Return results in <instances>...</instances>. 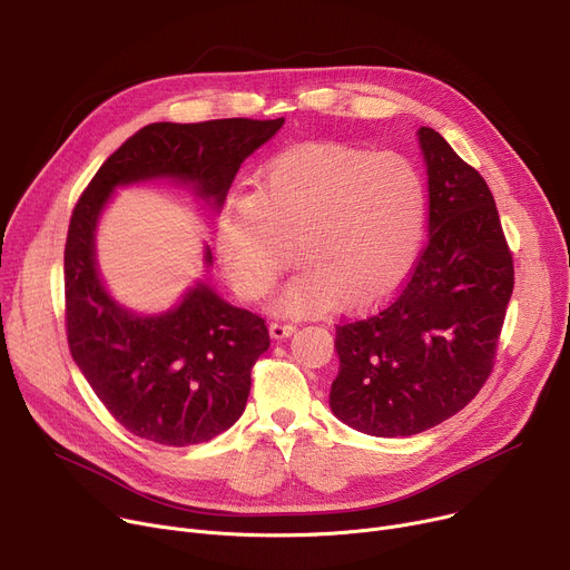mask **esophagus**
<instances>
[{"label": "esophagus", "mask_w": 570, "mask_h": 570, "mask_svg": "<svg viewBox=\"0 0 570 570\" xmlns=\"http://www.w3.org/2000/svg\"><path fill=\"white\" fill-rule=\"evenodd\" d=\"M295 333V325L293 323H284V321H273L269 323V337L273 340H286Z\"/></svg>", "instance_id": "1"}]
</instances>
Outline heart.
Listing matches in <instances>:
<instances>
[{
  "instance_id": "1",
  "label": "heart",
  "mask_w": 570,
  "mask_h": 570,
  "mask_svg": "<svg viewBox=\"0 0 570 570\" xmlns=\"http://www.w3.org/2000/svg\"><path fill=\"white\" fill-rule=\"evenodd\" d=\"M425 224L423 177L404 157L323 142L291 149L267 166L254 196L230 198L215 249L245 301L275 288L291 248L303 273L277 297V312H363L411 273Z\"/></svg>"
}]
</instances>
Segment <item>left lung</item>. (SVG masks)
<instances>
[{
    "label": "left lung",
    "mask_w": 570,
    "mask_h": 570,
    "mask_svg": "<svg viewBox=\"0 0 570 570\" xmlns=\"http://www.w3.org/2000/svg\"><path fill=\"white\" fill-rule=\"evenodd\" d=\"M428 166L430 243L379 312L337 325L331 409L372 436L421 434L481 391L513 293L492 191L445 138L417 129Z\"/></svg>",
    "instance_id": "8db88e82"
}]
</instances>
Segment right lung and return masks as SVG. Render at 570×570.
Here are the masks:
<instances>
[{
	"instance_id": "obj_1",
	"label": "right lung",
	"mask_w": 570,
	"mask_h": 570,
	"mask_svg": "<svg viewBox=\"0 0 570 570\" xmlns=\"http://www.w3.org/2000/svg\"><path fill=\"white\" fill-rule=\"evenodd\" d=\"M282 125L284 117L147 125L104 161L73 209L65 249L69 348L115 421L140 439L194 445L226 432L247 406L269 335L261 316L200 279L161 314L119 305L97 263L104 209L117 187L170 179L219 213L239 166ZM203 263L213 265L209 247Z\"/></svg>"
}]
</instances>
